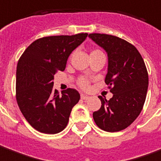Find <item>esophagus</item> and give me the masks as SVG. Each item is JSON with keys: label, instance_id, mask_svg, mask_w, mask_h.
<instances>
[{"label": "esophagus", "instance_id": "34e87169", "mask_svg": "<svg viewBox=\"0 0 161 161\" xmlns=\"http://www.w3.org/2000/svg\"><path fill=\"white\" fill-rule=\"evenodd\" d=\"M80 98H81L82 100H87V99H89V96H88V95H83V94H81V95H80Z\"/></svg>", "mask_w": 161, "mask_h": 161}]
</instances>
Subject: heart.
Wrapping results in <instances>:
<instances>
[{
  "label": "heart",
  "instance_id": "1",
  "mask_svg": "<svg viewBox=\"0 0 161 161\" xmlns=\"http://www.w3.org/2000/svg\"><path fill=\"white\" fill-rule=\"evenodd\" d=\"M95 53H102V52H101L100 50H93L90 54H95ZM78 85L81 87V88H83V89H87V87H88V86H89V82H88V80H87V78H85V77H80L78 80Z\"/></svg>",
  "mask_w": 161,
  "mask_h": 161
}]
</instances>
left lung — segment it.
<instances>
[{
  "mask_svg": "<svg viewBox=\"0 0 161 161\" xmlns=\"http://www.w3.org/2000/svg\"><path fill=\"white\" fill-rule=\"evenodd\" d=\"M88 36L108 54V73L105 83L113 94L102 102L93 117L100 129L120 131L130 125L141 112L148 88V73L137 48L120 37L92 33Z\"/></svg>",
  "mask_w": 161,
  "mask_h": 161,
  "instance_id": "left-lung-1",
  "label": "left lung"
}]
</instances>
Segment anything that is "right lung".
<instances>
[{
    "label": "right lung",
    "mask_w": 161,
    "mask_h": 161,
    "mask_svg": "<svg viewBox=\"0 0 161 161\" xmlns=\"http://www.w3.org/2000/svg\"><path fill=\"white\" fill-rule=\"evenodd\" d=\"M87 33L45 36L34 41L20 57L16 67V101L28 123L42 133L66 128L72 108L80 95L74 88L53 90L54 74L64 71L69 55Z\"/></svg>",
    "instance_id": "1"
}]
</instances>
